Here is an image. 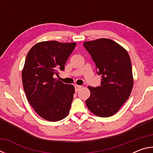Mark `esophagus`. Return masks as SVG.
I'll list each match as a JSON object with an SVG mask.
<instances>
[{
    "label": "esophagus",
    "instance_id": "obj_1",
    "mask_svg": "<svg viewBox=\"0 0 153 153\" xmlns=\"http://www.w3.org/2000/svg\"><path fill=\"white\" fill-rule=\"evenodd\" d=\"M82 86H79V85H75V90H76V92L79 91L82 88Z\"/></svg>",
    "mask_w": 153,
    "mask_h": 153
}]
</instances>
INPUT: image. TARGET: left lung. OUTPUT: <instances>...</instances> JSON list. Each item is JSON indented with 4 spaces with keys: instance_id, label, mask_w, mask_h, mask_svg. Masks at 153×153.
Here are the masks:
<instances>
[{
    "instance_id": "obj_1",
    "label": "left lung",
    "mask_w": 153,
    "mask_h": 153,
    "mask_svg": "<svg viewBox=\"0 0 153 153\" xmlns=\"http://www.w3.org/2000/svg\"><path fill=\"white\" fill-rule=\"evenodd\" d=\"M101 76L100 86H88V109L101 117L113 115L130 96L134 79L131 60L125 48L113 40L100 38L84 42Z\"/></svg>"
}]
</instances>
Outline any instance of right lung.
I'll list each match as a JSON object with an SVG mask.
<instances>
[{"label": "right lung", "instance_id": "1", "mask_svg": "<svg viewBox=\"0 0 153 153\" xmlns=\"http://www.w3.org/2000/svg\"><path fill=\"white\" fill-rule=\"evenodd\" d=\"M76 45L55 40L38 42L25 59L22 74L25 95L38 115L47 121H60L69 113L74 86L54 78V75L64 70Z\"/></svg>", "mask_w": 153, "mask_h": 153}]
</instances>
